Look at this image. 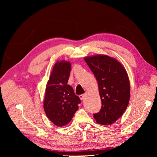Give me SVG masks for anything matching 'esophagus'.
Listing matches in <instances>:
<instances>
[{
	"label": "esophagus",
	"instance_id": "34e87169",
	"mask_svg": "<svg viewBox=\"0 0 157 157\" xmlns=\"http://www.w3.org/2000/svg\"><path fill=\"white\" fill-rule=\"evenodd\" d=\"M85 96H86V94H82V95H80L79 98H80V99H81V100H83Z\"/></svg>",
	"mask_w": 157,
	"mask_h": 157
}]
</instances>
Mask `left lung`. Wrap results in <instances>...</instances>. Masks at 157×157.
<instances>
[{
    "label": "left lung",
    "mask_w": 157,
    "mask_h": 157,
    "mask_svg": "<svg viewBox=\"0 0 157 157\" xmlns=\"http://www.w3.org/2000/svg\"><path fill=\"white\" fill-rule=\"evenodd\" d=\"M96 77L101 109L94 117L98 124H113L126 111L130 98V80L123 65L117 59L98 54L84 58Z\"/></svg>",
    "instance_id": "8db88e82"
}]
</instances>
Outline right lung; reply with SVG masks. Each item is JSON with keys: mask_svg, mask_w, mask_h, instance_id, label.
I'll return each mask as SVG.
<instances>
[{"mask_svg": "<svg viewBox=\"0 0 157 157\" xmlns=\"http://www.w3.org/2000/svg\"><path fill=\"white\" fill-rule=\"evenodd\" d=\"M71 68L69 61H57L46 86L44 112L50 121L59 127L69 124L80 103L73 88L67 84Z\"/></svg>", "mask_w": 157, "mask_h": 157, "instance_id": "1", "label": "right lung"}]
</instances>
